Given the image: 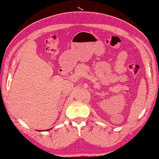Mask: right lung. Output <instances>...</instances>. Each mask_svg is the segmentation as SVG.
<instances>
[{
    "label": "right lung",
    "instance_id": "1",
    "mask_svg": "<svg viewBox=\"0 0 159 159\" xmlns=\"http://www.w3.org/2000/svg\"><path fill=\"white\" fill-rule=\"evenodd\" d=\"M50 129H51V128H50ZM50 129H48V130H50ZM40 131H42V130H40Z\"/></svg>",
    "mask_w": 159,
    "mask_h": 159
}]
</instances>
